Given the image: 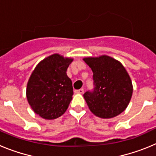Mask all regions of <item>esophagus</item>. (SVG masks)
Segmentation results:
<instances>
[{"label": "esophagus", "instance_id": "obj_1", "mask_svg": "<svg viewBox=\"0 0 156 156\" xmlns=\"http://www.w3.org/2000/svg\"><path fill=\"white\" fill-rule=\"evenodd\" d=\"M83 92H84V90H83V88L79 89V90H75V93L77 94H83Z\"/></svg>", "mask_w": 156, "mask_h": 156}]
</instances>
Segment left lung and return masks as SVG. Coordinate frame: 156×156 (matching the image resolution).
<instances>
[{
    "instance_id": "8db88e82",
    "label": "left lung",
    "mask_w": 156,
    "mask_h": 156,
    "mask_svg": "<svg viewBox=\"0 0 156 156\" xmlns=\"http://www.w3.org/2000/svg\"><path fill=\"white\" fill-rule=\"evenodd\" d=\"M83 61L93 72L94 89L83 94L90 111L103 119L122 112L133 93L132 82L122 65L106 55L85 58Z\"/></svg>"
}]
</instances>
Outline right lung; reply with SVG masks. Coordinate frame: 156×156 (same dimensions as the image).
I'll return each mask as SVG.
<instances>
[{
    "instance_id": "add662e5",
    "label": "right lung",
    "mask_w": 156,
    "mask_h": 156,
    "mask_svg": "<svg viewBox=\"0 0 156 156\" xmlns=\"http://www.w3.org/2000/svg\"><path fill=\"white\" fill-rule=\"evenodd\" d=\"M72 58L55 54L44 59L33 72L27 88L29 104L45 119L58 118L68 108L73 88L66 70Z\"/></svg>"
}]
</instances>
